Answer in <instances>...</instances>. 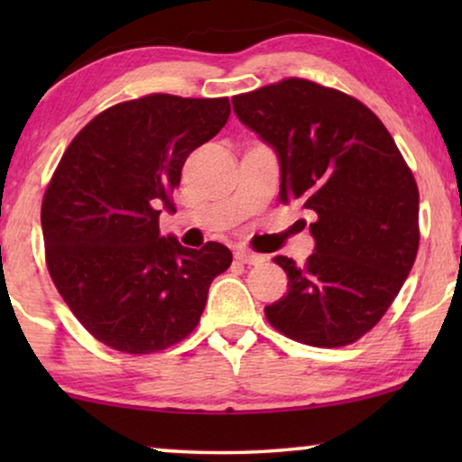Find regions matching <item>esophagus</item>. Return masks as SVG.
<instances>
[{
  "label": "esophagus",
  "mask_w": 462,
  "mask_h": 462,
  "mask_svg": "<svg viewBox=\"0 0 462 462\" xmlns=\"http://www.w3.org/2000/svg\"><path fill=\"white\" fill-rule=\"evenodd\" d=\"M236 258L244 264H261L264 261V256L256 254V252H250V250H237Z\"/></svg>",
  "instance_id": "esophagus-1"
}]
</instances>
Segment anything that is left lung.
Masks as SVG:
<instances>
[{
  "label": "left lung",
  "mask_w": 462,
  "mask_h": 462,
  "mask_svg": "<svg viewBox=\"0 0 462 462\" xmlns=\"http://www.w3.org/2000/svg\"><path fill=\"white\" fill-rule=\"evenodd\" d=\"M239 122L280 160L283 204L311 210L313 254L275 256L288 292L269 324L311 346H345L374 328L419 252V187L389 130L349 94L290 78L233 97Z\"/></svg>",
  "instance_id": "1"
}]
</instances>
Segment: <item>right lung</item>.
Returning <instances> with one entry per match:
<instances>
[{"mask_svg": "<svg viewBox=\"0 0 462 462\" xmlns=\"http://www.w3.org/2000/svg\"><path fill=\"white\" fill-rule=\"evenodd\" d=\"M229 113V98L149 94L100 113L60 157L42 201L48 271L79 324L111 349L138 356L180 343L229 269L223 244L191 250L160 236L189 153Z\"/></svg>", "mask_w": 462, "mask_h": 462, "instance_id": "right-lung-1", "label": "right lung"}]
</instances>
